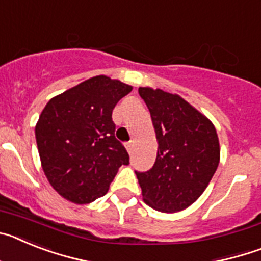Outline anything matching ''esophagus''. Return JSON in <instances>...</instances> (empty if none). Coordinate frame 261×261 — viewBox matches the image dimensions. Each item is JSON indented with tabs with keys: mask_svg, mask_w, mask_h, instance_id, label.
Listing matches in <instances>:
<instances>
[{
	"mask_svg": "<svg viewBox=\"0 0 261 261\" xmlns=\"http://www.w3.org/2000/svg\"><path fill=\"white\" fill-rule=\"evenodd\" d=\"M125 147H126V150L129 151V153H130V151H132V147H133V141L132 140H130V141H128V142H125Z\"/></svg>",
	"mask_w": 261,
	"mask_h": 261,
	"instance_id": "obj_1",
	"label": "esophagus"
}]
</instances>
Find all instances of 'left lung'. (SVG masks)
Masks as SVG:
<instances>
[{"instance_id": "left-lung-1", "label": "left lung", "mask_w": 261, "mask_h": 261, "mask_svg": "<svg viewBox=\"0 0 261 261\" xmlns=\"http://www.w3.org/2000/svg\"><path fill=\"white\" fill-rule=\"evenodd\" d=\"M150 111L158 150L153 168L137 172L142 199L163 213L187 209L202 195L220 163L213 123L177 94L138 87Z\"/></svg>"}]
</instances>
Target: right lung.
Segmentation results:
<instances>
[{
    "mask_svg": "<svg viewBox=\"0 0 261 261\" xmlns=\"http://www.w3.org/2000/svg\"><path fill=\"white\" fill-rule=\"evenodd\" d=\"M133 87L96 75L53 96L35 126L41 168L60 196L78 205L108 192L125 147L115 137L112 111Z\"/></svg>",
    "mask_w": 261,
    "mask_h": 261,
    "instance_id": "right-lung-1",
    "label": "right lung"
}]
</instances>
